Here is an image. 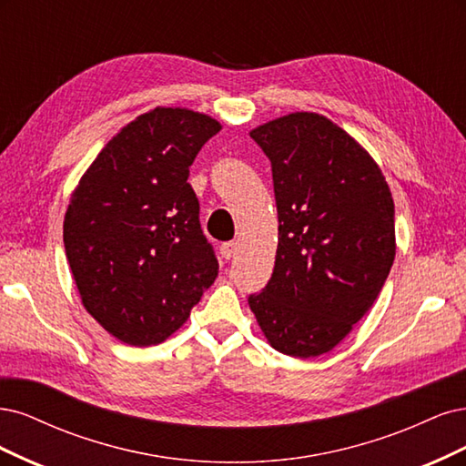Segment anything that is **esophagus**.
<instances>
[{
  "mask_svg": "<svg viewBox=\"0 0 466 466\" xmlns=\"http://www.w3.org/2000/svg\"><path fill=\"white\" fill-rule=\"evenodd\" d=\"M236 251H238V244L236 242H227V244L220 246V253H222L224 259H232L234 255H236Z\"/></svg>",
  "mask_w": 466,
  "mask_h": 466,
  "instance_id": "34e87169",
  "label": "esophagus"
}]
</instances>
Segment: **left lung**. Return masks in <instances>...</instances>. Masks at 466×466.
Segmentation results:
<instances>
[{"label": "left lung", "instance_id": "left-lung-1", "mask_svg": "<svg viewBox=\"0 0 466 466\" xmlns=\"http://www.w3.org/2000/svg\"><path fill=\"white\" fill-rule=\"evenodd\" d=\"M271 160L279 246L271 280L248 304L282 354L333 350L378 299L395 261V203L354 137L315 112L249 131Z\"/></svg>", "mask_w": 466, "mask_h": 466}]
</instances>
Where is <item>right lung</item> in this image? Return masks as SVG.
<instances>
[{"label":"right lung","mask_w":466,"mask_h":466,"mask_svg":"<svg viewBox=\"0 0 466 466\" xmlns=\"http://www.w3.org/2000/svg\"><path fill=\"white\" fill-rule=\"evenodd\" d=\"M220 129L207 114L157 106L114 135L71 193L64 244L81 302L131 347L176 333L218 275L187 177Z\"/></svg>","instance_id":"1"}]
</instances>
